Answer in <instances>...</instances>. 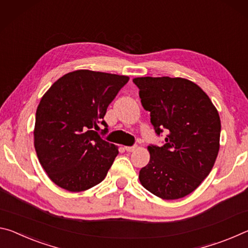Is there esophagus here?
Segmentation results:
<instances>
[{
	"instance_id": "34e87169",
	"label": "esophagus",
	"mask_w": 248,
	"mask_h": 248,
	"mask_svg": "<svg viewBox=\"0 0 248 248\" xmlns=\"http://www.w3.org/2000/svg\"><path fill=\"white\" fill-rule=\"evenodd\" d=\"M136 147H137V146H126V147H125V151L128 152V153H132V152L135 151Z\"/></svg>"
}]
</instances>
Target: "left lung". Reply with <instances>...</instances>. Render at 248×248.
<instances>
[{
	"label": "left lung",
	"mask_w": 248,
	"mask_h": 248,
	"mask_svg": "<svg viewBox=\"0 0 248 248\" xmlns=\"http://www.w3.org/2000/svg\"><path fill=\"white\" fill-rule=\"evenodd\" d=\"M143 108L151 112L162 146L149 145V162L140 169L145 189L165 200L194 191L203 181L220 149L221 121L217 109L202 89L182 78L141 77L133 79Z\"/></svg>",
	"instance_id": "1"
}]
</instances>
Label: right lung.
<instances>
[{
    "instance_id": "right-lung-1",
    "label": "right lung",
    "mask_w": 248,
    "mask_h": 248,
    "mask_svg": "<svg viewBox=\"0 0 248 248\" xmlns=\"http://www.w3.org/2000/svg\"><path fill=\"white\" fill-rule=\"evenodd\" d=\"M128 80L126 76L77 70L57 80L42 97L34 145L42 167L60 188L84 191L107 177L119 149L99 131L108 132L107 108Z\"/></svg>"
}]
</instances>
